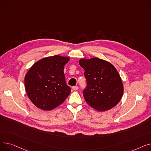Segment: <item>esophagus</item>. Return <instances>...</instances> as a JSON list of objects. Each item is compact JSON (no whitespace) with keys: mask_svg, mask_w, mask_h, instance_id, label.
Masks as SVG:
<instances>
[{"mask_svg":"<svg viewBox=\"0 0 151 151\" xmlns=\"http://www.w3.org/2000/svg\"><path fill=\"white\" fill-rule=\"evenodd\" d=\"M72 89L74 90V91H76L78 89V86H73L72 87Z\"/></svg>","mask_w":151,"mask_h":151,"instance_id":"34e87169","label":"esophagus"}]
</instances>
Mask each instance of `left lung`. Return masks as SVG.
I'll list each match as a JSON object with an SVG mask.
<instances>
[{
  "mask_svg": "<svg viewBox=\"0 0 151 151\" xmlns=\"http://www.w3.org/2000/svg\"><path fill=\"white\" fill-rule=\"evenodd\" d=\"M84 70L87 86L83 93L89 105L99 111L111 109L121 100L124 87L119 74L109 62L92 58L79 61Z\"/></svg>",
  "mask_w": 151,
  "mask_h": 151,
  "instance_id": "left-lung-1",
  "label": "left lung"
}]
</instances>
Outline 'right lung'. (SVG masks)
Returning a JSON list of instances; mask_svg holds the SVG:
<instances>
[{"label":"right lung","instance_id":"add662e5","mask_svg":"<svg viewBox=\"0 0 151 151\" xmlns=\"http://www.w3.org/2000/svg\"><path fill=\"white\" fill-rule=\"evenodd\" d=\"M69 58L60 55L43 58L32 65L24 78L25 88L31 101L38 108L50 111L65 100L71 92L63 68Z\"/></svg>","mask_w":151,"mask_h":151}]
</instances>
